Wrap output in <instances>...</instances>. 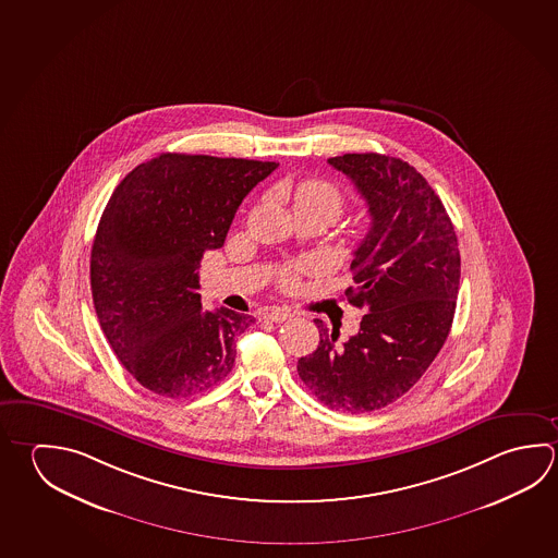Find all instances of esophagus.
I'll return each mask as SVG.
<instances>
[{
  "label": "esophagus",
  "instance_id": "34e87169",
  "mask_svg": "<svg viewBox=\"0 0 558 558\" xmlns=\"http://www.w3.org/2000/svg\"><path fill=\"white\" fill-rule=\"evenodd\" d=\"M265 318L267 320H271V323H284V320H289V318H293V313L289 311V308H271V311H267L265 313Z\"/></svg>",
  "mask_w": 558,
  "mask_h": 558
}]
</instances>
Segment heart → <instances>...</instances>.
<instances>
[{
    "label": "heart",
    "mask_w": 558,
    "mask_h": 558,
    "mask_svg": "<svg viewBox=\"0 0 558 558\" xmlns=\"http://www.w3.org/2000/svg\"><path fill=\"white\" fill-rule=\"evenodd\" d=\"M299 204H306V206H318L325 208L330 213L338 214L342 204H344V196L340 193V189L335 184L326 183V181H306V183L299 184V189L294 191V206ZM291 281V279H289Z\"/></svg>",
    "instance_id": "obj_1"
}]
</instances>
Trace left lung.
I'll list each match as a JSON object with an SVG mask.
<instances>
[{"label": "left lung", "mask_w": 558, "mask_h": 558, "mask_svg": "<svg viewBox=\"0 0 558 558\" xmlns=\"http://www.w3.org/2000/svg\"><path fill=\"white\" fill-rule=\"evenodd\" d=\"M328 162L367 203L372 226L352 259L348 303L364 308L357 335L338 344L315 320L320 342L296 364L320 403L369 413L405 396L450 332L460 287L457 232L425 177L379 153H345Z\"/></svg>", "instance_id": "left-lung-1"}]
</instances>
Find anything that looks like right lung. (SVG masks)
Returning <instances> with one entry per match:
<instances>
[{
	"mask_svg": "<svg viewBox=\"0 0 558 558\" xmlns=\"http://www.w3.org/2000/svg\"><path fill=\"white\" fill-rule=\"evenodd\" d=\"M277 167L162 153L113 191L92 245V299L118 360L153 393H203L232 372L233 340L255 318L223 306L203 311L198 267Z\"/></svg>",
	"mask_w": 558,
	"mask_h": 558,
	"instance_id": "add662e5",
	"label": "right lung"
}]
</instances>
